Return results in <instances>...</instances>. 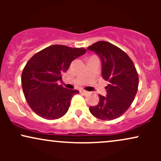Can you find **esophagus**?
<instances>
[{
    "instance_id": "obj_1",
    "label": "esophagus",
    "mask_w": 161,
    "mask_h": 161,
    "mask_svg": "<svg viewBox=\"0 0 161 161\" xmlns=\"http://www.w3.org/2000/svg\"><path fill=\"white\" fill-rule=\"evenodd\" d=\"M80 93L83 94V95H87V94H88V93H89V92H87V91H86V90H81V91H80Z\"/></svg>"
}]
</instances>
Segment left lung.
Masks as SVG:
<instances>
[{
  "instance_id": "left-lung-1",
  "label": "left lung",
  "mask_w": 161,
  "mask_h": 161,
  "mask_svg": "<svg viewBox=\"0 0 161 161\" xmlns=\"http://www.w3.org/2000/svg\"><path fill=\"white\" fill-rule=\"evenodd\" d=\"M102 62V77L108 81L107 97L99 95V102L89 108L95 117L113 120L123 115L133 102L138 91V75L133 62L119 47L104 41L88 47Z\"/></svg>"
}]
</instances>
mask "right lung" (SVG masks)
<instances>
[{
    "mask_svg": "<svg viewBox=\"0 0 161 161\" xmlns=\"http://www.w3.org/2000/svg\"><path fill=\"white\" fill-rule=\"evenodd\" d=\"M86 52L83 47L54 45L38 51L29 59L21 77L24 96L30 108L46 119H57L68 111L72 97L79 93L57 81L71 62Z\"/></svg>",
    "mask_w": 161,
    "mask_h": 161,
    "instance_id": "add662e5",
    "label": "right lung"
}]
</instances>
